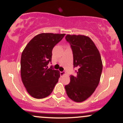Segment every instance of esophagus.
Returning a JSON list of instances; mask_svg holds the SVG:
<instances>
[{"mask_svg": "<svg viewBox=\"0 0 123 123\" xmlns=\"http://www.w3.org/2000/svg\"><path fill=\"white\" fill-rule=\"evenodd\" d=\"M65 74H66V72H65V71H61V72H60V75L61 76H62V77L65 75Z\"/></svg>", "mask_w": 123, "mask_h": 123, "instance_id": "obj_1", "label": "esophagus"}]
</instances>
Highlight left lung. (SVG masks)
I'll list each match as a JSON object with an SVG mask.
<instances>
[{"label":"left lung","mask_w":123,"mask_h":123,"mask_svg":"<svg viewBox=\"0 0 123 123\" xmlns=\"http://www.w3.org/2000/svg\"><path fill=\"white\" fill-rule=\"evenodd\" d=\"M65 38L71 45L74 67L78 70L75 77L70 76V82L65 88L70 99L82 102L98 86L103 69L102 61L98 49L89 37L67 35Z\"/></svg>","instance_id":"left-lung-1"}]
</instances>
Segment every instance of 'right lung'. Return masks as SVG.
<instances>
[{"label": "right lung", "instance_id": "obj_1", "mask_svg": "<svg viewBox=\"0 0 123 123\" xmlns=\"http://www.w3.org/2000/svg\"><path fill=\"white\" fill-rule=\"evenodd\" d=\"M65 34L42 33L33 37L26 45L21 57V80L32 97H47L58 81L60 73L47 65L52 61L54 46Z\"/></svg>", "mask_w": 123, "mask_h": 123}]
</instances>
